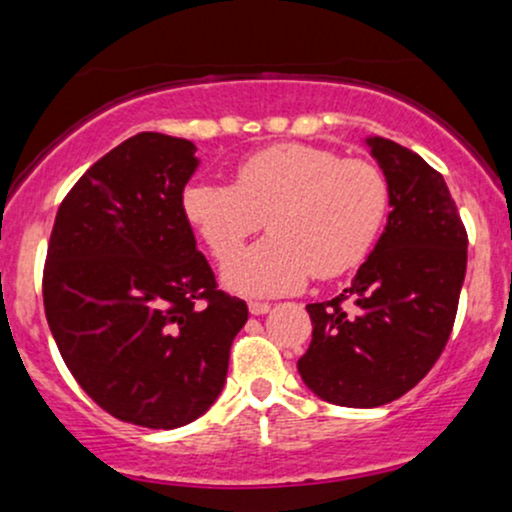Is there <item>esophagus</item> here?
<instances>
[{
  "mask_svg": "<svg viewBox=\"0 0 512 512\" xmlns=\"http://www.w3.org/2000/svg\"><path fill=\"white\" fill-rule=\"evenodd\" d=\"M248 308H250L252 315H264V313H269V310H272V305L260 303V301H250Z\"/></svg>",
  "mask_w": 512,
  "mask_h": 512,
  "instance_id": "34e87169",
  "label": "esophagus"
}]
</instances>
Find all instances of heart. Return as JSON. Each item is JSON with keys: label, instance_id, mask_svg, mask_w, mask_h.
I'll list each match as a JSON object with an SVG mask.
<instances>
[{"label": "heart", "instance_id": "1", "mask_svg": "<svg viewBox=\"0 0 512 512\" xmlns=\"http://www.w3.org/2000/svg\"><path fill=\"white\" fill-rule=\"evenodd\" d=\"M390 211V182L375 163L310 144H276L238 163L236 182L192 180L182 214L216 262H227L264 218L273 236L223 269L238 296L303 289L368 257Z\"/></svg>", "mask_w": 512, "mask_h": 512}]
</instances>
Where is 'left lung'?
I'll list each match as a JSON object with an SVG mask.
<instances>
[{"label": "left lung", "mask_w": 512, "mask_h": 512, "mask_svg": "<svg viewBox=\"0 0 512 512\" xmlns=\"http://www.w3.org/2000/svg\"><path fill=\"white\" fill-rule=\"evenodd\" d=\"M390 182L387 226L349 289L308 303L313 342L303 383L325 402L370 409L409 392L443 354L455 325L467 231L443 175L407 146L366 139Z\"/></svg>", "instance_id": "8db88e82"}]
</instances>
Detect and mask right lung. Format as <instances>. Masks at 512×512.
<instances>
[{"mask_svg":"<svg viewBox=\"0 0 512 512\" xmlns=\"http://www.w3.org/2000/svg\"><path fill=\"white\" fill-rule=\"evenodd\" d=\"M195 151L158 132L115 146L64 197L45 260V317L74 380L144 428L185 426L216 402L248 322L182 214Z\"/></svg>","mask_w":512,"mask_h":512,"instance_id":"right-lung-1","label":"right lung"}]
</instances>
